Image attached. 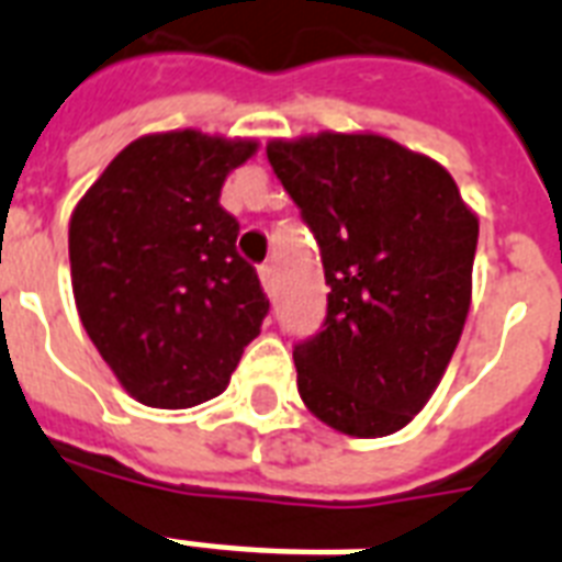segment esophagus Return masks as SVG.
<instances>
[{"label": "esophagus", "mask_w": 562, "mask_h": 562, "mask_svg": "<svg viewBox=\"0 0 562 562\" xmlns=\"http://www.w3.org/2000/svg\"><path fill=\"white\" fill-rule=\"evenodd\" d=\"M259 280H262V289L268 291V294H273V268L271 265H262V268H259Z\"/></svg>", "instance_id": "34e87169"}]
</instances>
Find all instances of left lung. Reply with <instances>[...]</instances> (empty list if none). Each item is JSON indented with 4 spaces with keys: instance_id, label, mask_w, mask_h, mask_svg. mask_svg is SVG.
Wrapping results in <instances>:
<instances>
[{
    "instance_id": "obj_1",
    "label": "left lung",
    "mask_w": 562,
    "mask_h": 562,
    "mask_svg": "<svg viewBox=\"0 0 562 562\" xmlns=\"http://www.w3.org/2000/svg\"><path fill=\"white\" fill-rule=\"evenodd\" d=\"M265 151L329 285L324 329L294 347L300 400L341 435H393L426 408L461 341L479 215L440 162L391 136L321 131Z\"/></svg>"
}]
</instances>
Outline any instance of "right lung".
<instances>
[{
    "mask_svg": "<svg viewBox=\"0 0 562 562\" xmlns=\"http://www.w3.org/2000/svg\"><path fill=\"white\" fill-rule=\"evenodd\" d=\"M256 139L162 131L125 145L69 218L72 294L108 368L148 408H192L229 384L268 300L218 203Z\"/></svg>",
    "mask_w": 562,
    "mask_h": 562,
    "instance_id": "1",
    "label": "right lung"
}]
</instances>
